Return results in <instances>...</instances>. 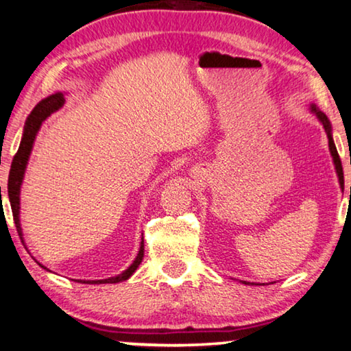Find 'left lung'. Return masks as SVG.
Segmentation results:
<instances>
[{"label": "left lung", "instance_id": "1", "mask_svg": "<svg viewBox=\"0 0 351 351\" xmlns=\"http://www.w3.org/2000/svg\"><path fill=\"white\" fill-rule=\"evenodd\" d=\"M312 113L317 114V118L320 119V123L323 124V128L326 130V135H328V143H329V151H331V156H332V160H334V165H336V173L339 176V184H341L342 191H343V170H342V162L341 158H339V153L336 149V145H334V140H332V132H331V123H329L328 117L323 112H320L315 106H311ZM351 189V187H350ZM244 284H247V282H244Z\"/></svg>", "mask_w": 351, "mask_h": 351}]
</instances>
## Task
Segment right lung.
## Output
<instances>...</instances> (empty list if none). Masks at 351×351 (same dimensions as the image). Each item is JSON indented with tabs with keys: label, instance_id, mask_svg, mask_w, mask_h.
<instances>
[{
	"label": "right lung",
	"instance_id": "add662e5",
	"mask_svg": "<svg viewBox=\"0 0 351 351\" xmlns=\"http://www.w3.org/2000/svg\"><path fill=\"white\" fill-rule=\"evenodd\" d=\"M62 104H64V96H62V93H56V94H51V96H49V97L42 99L38 106L33 108V112L29 113V117L25 123L22 142H20L19 151L15 153L14 159H12V165H10L9 180H8V195H9L10 208H12L14 223H15V227H17L19 237H20V239H22V243H23V238H22L23 234H22V227H20V219H19L20 186H22V181H23L26 164H28L31 149H33L34 138H36V135H38V130L40 129V124L44 123L51 113L56 112L58 108H61ZM143 252H145V244H143V239H142V244H140V250L137 254V258H135L134 263L130 265L128 269L123 271L121 274H118L114 277H108V279H102V280H86V282H83V284H118V282L128 280L129 277L135 273V269L138 268V265L142 263L143 255H145ZM42 268H44V266H42Z\"/></svg>",
	"mask_w": 351,
	"mask_h": 351
}]
</instances>
